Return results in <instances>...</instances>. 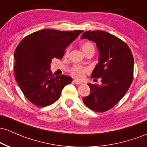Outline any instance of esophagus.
<instances>
[{
    "mask_svg": "<svg viewBox=\"0 0 147 147\" xmlns=\"http://www.w3.org/2000/svg\"><path fill=\"white\" fill-rule=\"evenodd\" d=\"M73 82L75 84H77V85L82 84V82H81L77 81V80H73Z\"/></svg>",
    "mask_w": 147,
    "mask_h": 147,
    "instance_id": "obj_1",
    "label": "esophagus"
}]
</instances>
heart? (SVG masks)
<instances>
[{"label": "heart", "instance_id": "1", "mask_svg": "<svg viewBox=\"0 0 147 147\" xmlns=\"http://www.w3.org/2000/svg\"><path fill=\"white\" fill-rule=\"evenodd\" d=\"M82 49L83 51V52L84 53V54H86L88 52H90V51H93L94 52L95 47L91 42L85 41L82 44ZM69 51H70V48L68 47L66 49V55H67L69 54ZM88 72V70L86 68V67H83L79 65H74L70 70L71 75L73 76L75 78L77 79V80H82V79H83L84 75Z\"/></svg>", "mask_w": 147, "mask_h": 147}]
</instances>
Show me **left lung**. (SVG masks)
<instances>
[{"label":"left lung","instance_id":"1","mask_svg":"<svg viewBox=\"0 0 147 147\" xmlns=\"http://www.w3.org/2000/svg\"><path fill=\"white\" fill-rule=\"evenodd\" d=\"M96 43L99 62L91 78H101L102 84H88L91 93L83 98L86 107L104 112L115 106L125 96L133 80L134 59L128 45L115 35L103 30L86 31L81 39Z\"/></svg>","mask_w":147,"mask_h":147}]
</instances>
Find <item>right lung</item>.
<instances>
[{
	"mask_svg": "<svg viewBox=\"0 0 147 147\" xmlns=\"http://www.w3.org/2000/svg\"><path fill=\"white\" fill-rule=\"evenodd\" d=\"M83 30L60 31L43 29L27 35L14 51V76L26 98L38 107H46L60 98L72 79L54 76L50 70L53 59H61L65 48Z\"/></svg>",
	"mask_w": 147,
	"mask_h": 147,
	"instance_id": "1",
	"label": "right lung"
}]
</instances>
